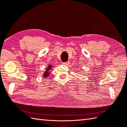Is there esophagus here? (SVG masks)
<instances>
[{
    "instance_id": "esophagus-1",
    "label": "esophagus",
    "mask_w": 127,
    "mask_h": 127,
    "mask_svg": "<svg viewBox=\"0 0 127 127\" xmlns=\"http://www.w3.org/2000/svg\"><path fill=\"white\" fill-rule=\"evenodd\" d=\"M62 64H64V65H68V64H69V62L68 61V62H63V63H62Z\"/></svg>"
}]
</instances>
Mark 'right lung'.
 <instances>
[{
	"label": "right lung",
	"mask_w": 127,
	"mask_h": 127,
	"mask_svg": "<svg viewBox=\"0 0 127 127\" xmlns=\"http://www.w3.org/2000/svg\"><path fill=\"white\" fill-rule=\"evenodd\" d=\"M52 68V65H48V68H47V69H46V71L44 72V74H43V76L44 77H47L48 76V75H49V70H50V69H51Z\"/></svg>",
	"instance_id": "right-lung-1"
}]
</instances>
